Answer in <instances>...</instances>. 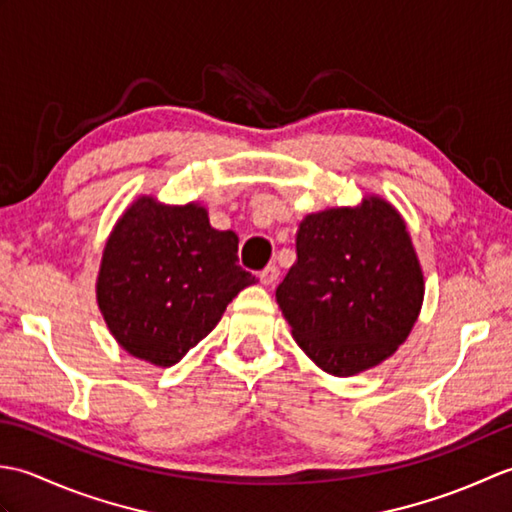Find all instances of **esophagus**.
<instances>
[{"instance_id": "esophagus-1", "label": "esophagus", "mask_w": 512, "mask_h": 512, "mask_svg": "<svg viewBox=\"0 0 512 512\" xmlns=\"http://www.w3.org/2000/svg\"><path fill=\"white\" fill-rule=\"evenodd\" d=\"M277 277H279V268L277 266H266L262 273H259V281H262L264 286H275L277 284Z\"/></svg>"}]
</instances>
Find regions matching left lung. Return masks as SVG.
Listing matches in <instances>:
<instances>
[{"instance_id": "8db88e82", "label": "left lung", "mask_w": 512, "mask_h": 512, "mask_svg": "<svg viewBox=\"0 0 512 512\" xmlns=\"http://www.w3.org/2000/svg\"><path fill=\"white\" fill-rule=\"evenodd\" d=\"M424 275L402 215L380 195L310 213L277 303L297 345L332 376L376 367L407 341Z\"/></svg>"}]
</instances>
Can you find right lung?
Returning <instances> with one entry per match:
<instances>
[{"label": "right lung", "instance_id": "right-lung-1", "mask_svg": "<svg viewBox=\"0 0 512 512\" xmlns=\"http://www.w3.org/2000/svg\"><path fill=\"white\" fill-rule=\"evenodd\" d=\"M237 235L217 231L198 202L140 195L107 237L96 303L116 343L156 367L198 345L257 279L237 266Z\"/></svg>", "mask_w": 512, "mask_h": 512}]
</instances>
